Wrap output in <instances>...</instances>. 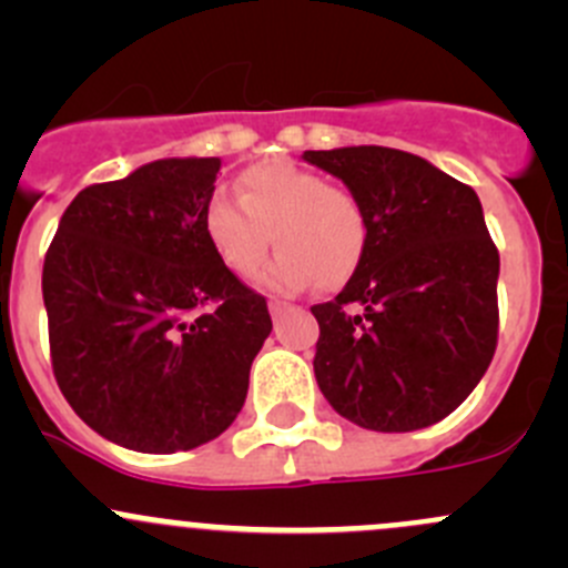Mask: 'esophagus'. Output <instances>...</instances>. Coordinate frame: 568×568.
<instances>
[{
	"label": "esophagus",
	"mask_w": 568,
	"mask_h": 568,
	"mask_svg": "<svg viewBox=\"0 0 568 568\" xmlns=\"http://www.w3.org/2000/svg\"><path fill=\"white\" fill-rule=\"evenodd\" d=\"M288 302H283V300H272V302H268V313H272V316L274 318H277L280 316V313H285V311H288Z\"/></svg>",
	"instance_id": "1"
}]
</instances>
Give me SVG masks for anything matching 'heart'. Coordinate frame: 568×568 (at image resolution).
Returning a JSON list of instances; mask_svg holds the SVG:
<instances>
[{"instance_id":"obj_1","label":"heart","mask_w":568,"mask_h":568,"mask_svg":"<svg viewBox=\"0 0 568 568\" xmlns=\"http://www.w3.org/2000/svg\"><path fill=\"white\" fill-rule=\"evenodd\" d=\"M203 227L231 272L250 274L266 255H277L257 280L274 291L341 288L368 247L365 209L348 189L291 162H263L239 175V203L214 192L203 209Z\"/></svg>"}]
</instances>
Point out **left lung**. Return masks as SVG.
Here are the masks:
<instances>
[{
    "mask_svg": "<svg viewBox=\"0 0 568 568\" xmlns=\"http://www.w3.org/2000/svg\"><path fill=\"white\" fill-rule=\"evenodd\" d=\"M363 203L368 247L341 294L313 305V371L332 409L371 432H415L475 390L497 346L500 255L480 200L415 153L305 151Z\"/></svg>",
    "mask_w": 568,
    "mask_h": 568,
    "instance_id": "1",
    "label": "left lung"
}]
</instances>
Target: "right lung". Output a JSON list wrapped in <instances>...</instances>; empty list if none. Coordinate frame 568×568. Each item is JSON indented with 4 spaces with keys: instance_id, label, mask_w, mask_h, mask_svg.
Segmentation results:
<instances>
[{
    "instance_id": "add662e5",
    "label": "right lung",
    "mask_w": 568,
    "mask_h": 568,
    "mask_svg": "<svg viewBox=\"0 0 568 568\" xmlns=\"http://www.w3.org/2000/svg\"><path fill=\"white\" fill-rule=\"evenodd\" d=\"M220 168L214 156L159 159L93 183L45 252L57 385L93 432L129 450L175 454L220 437L272 332L266 300L205 236Z\"/></svg>"
}]
</instances>
